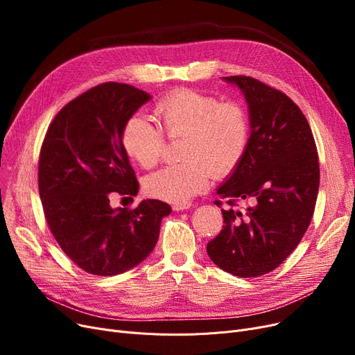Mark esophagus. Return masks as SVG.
<instances>
[{
    "instance_id": "34e87169",
    "label": "esophagus",
    "mask_w": 355,
    "mask_h": 355,
    "mask_svg": "<svg viewBox=\"0 0 355 355\" xmlns=\"http://www.w3.org/2000/svg\"><path fill=\"white\" fill-rule=\"evenodd\" d=\"M191 207V202H184V204H174L173 210L174 211H182V210H189Z\"/></svg>"
}]
</instances>
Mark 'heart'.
Wrapping results in <instances>:
<instances>
[{"label": "heart", "mask_w": 355, "mask_h": 355, "mask_svg": "<svg viewBox=\"0 0 355 355\" xmlns=\"http://www.w3.org/2000/svg\"><path fill=\"white\" fill-rule=\"evenodd\" d=\"M155 116L168 137H184V162L145 178L144 189L154 198L189 202L209 187L211 174L221 178L233 173L248 149L249 116L237 102H220L207 93L180 89L157 103ZM121 141L126 155L145 170L159 161L162 134L142 115L125 122Z\"/></svg>", "instance_id": "heart-1"}]
</instances>
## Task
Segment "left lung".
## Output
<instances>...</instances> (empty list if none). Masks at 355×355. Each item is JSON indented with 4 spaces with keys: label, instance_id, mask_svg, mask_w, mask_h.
<instances>
[{
    "label": "left lung",
    "instance_id": "8db88e82",
    "mask_svg": "<svg viewBox=\"0 0 355 355\" xmlns=\"http://www.w3.org/2000/svg\"><path fill=\"white\" fill-rule=\"evenodd\" d=\"M223 80L243 93L250 137L217 194L230 206L246 201L249 207L221 210L225 226L207 253L227 273L257 277L281 265L309 226L320 189L318 154L306 118L285 93L249 76Z\"/></svg>",
    "mask_w": 355,
    "mask_h": 355
}]
</instances>
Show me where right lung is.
<instances>
[{
    "mask_svg": "<svg viewBox=\"0 0 355 355\" xmlns=\"http://www.w3.org/2000/svg\"><path fill=\"white\" fill-rule=\"evenodd\" d=\"M151 95L125 83H102L69 102L50 123L39 161L47 225L62 250L87 273L115 276L138 266L157 245L171 207L142 200L110 207V193L137 196L139 184L121 135Z\"/></svg>",
    "mask_w": 355,
    "mask_h": 355,
    "instance_id": "1",
    "label": "right lung"
}]
</instances>
